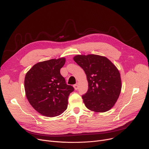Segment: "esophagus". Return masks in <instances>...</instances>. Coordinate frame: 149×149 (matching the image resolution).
<instances>
[{
    "mask_svg": "<svg viewBox=\"0 0 149 149\" xmlns=\"http://www.w3.org/2000/svg\"><path fill=\"white\" fill-rule=\"evenodd\" d=\"M74 88L75 90H77L78 89V88H79V83H77V84H74Z\"/></svg>",
    "mask_w": 149,
    "mask_h": 149,
    "instance_id": "obj_1",
    "label": "esophagus"
}]
</instances>
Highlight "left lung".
<instances>
[{
    "label": "left lung",
    "instance_id": "left-lung-1",
    "mask_svg": "<svg viewBox=\"0 0 149 149\" xmlns=\"http://www.w3.org/2000/svg\"><path fill=\"white\" fill-rule=\"evenodd\" d=\"M73 59L86 75L88 90L82 96L85 106L95 112L110 110L121 91L118 69L111 60L99 55H77Z\"/></svg>",
    "mask_w": 149,
    "mask_h": 149
}]
</instances>
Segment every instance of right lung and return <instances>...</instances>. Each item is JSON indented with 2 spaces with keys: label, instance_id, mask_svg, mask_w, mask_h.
Instances as JSON below:
<instances>
[{
  "label": "right lung",
  "instance_id": "right-lung-1",
  "mask_svg": "<svg viewBox=\"0 0 149 149\" xmlns=\"http://www.w3.org/2000/svg\"><path fill=\"white\" fill-rule=\"evenodd\" d=\"M66 58L38 62L26 72L25 91L29 104L41 115L54 117L66 110L68 97L74 89L66 83L60 69Z\"/></svg>",
  "mask_w": 149,
  "mask_h": 149
}]
</instances>
